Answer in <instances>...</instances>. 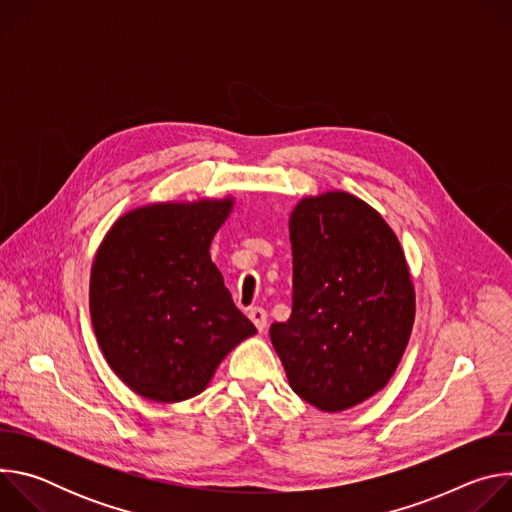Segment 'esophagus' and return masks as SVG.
I'll return each mask as SVG.
<instances>
[{"label": "esophagus", "mask_w": 512, "mask_h": 512, "mask_svg": "<svg viewBox=\"0 0 512 512\" xmlns=\"http://www.w3.org/2000/svg\"><path fill=\"white\" fill-rule=\"evenodd\" d=\"M249 318H251V322L257 326L259 332L265 330V326H267V312H265L263 308H251V310H249Z\"/></svg>", "instance_id": "34e87169"}]
</instances>
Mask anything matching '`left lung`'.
Wrapping results in <instances>:
<instances>
[{"mask_svg": "<svg viewBox=\"0 0 512 512\" xmlns=\"http://www.w3.org/2000/svg\"><path fill=\"white\" fill-rule=\"evenodd\" d=\"M294 304L271 344L294 389L336 413L379 393L405 352L415 289L399 239L348 192L298 202L289 216Z\"/></svg>", "mask_w": 512, "mask_h": 512, "instance_id": "left-lung-1", "label": "left lung"}]
</instances>
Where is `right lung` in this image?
I'll list each match as a JSON object with an SVG mask.
<instances>
[{
  "mask_svg": "<svg viewBox=\"0 0 512 512\" xmlns=\"http://www.w3.org/2000/svg\"><path fill=\"white\" fill-rule=\"evenodd\" d=\"M231 208L233 198L141 206L119 218L97 251L95 336L115 375L145 399L202 393L221 360L257 332L210 261Z\"/></svg>",
  "mask_w": 512,
  "mask_h": 512,
  "instance_id": "right-lung-1",
  "label": "right lung"
}]
</instances>
